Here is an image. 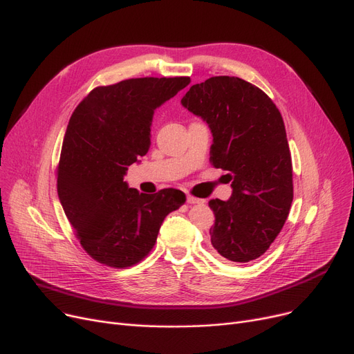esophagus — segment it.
<instances>
[{
    "instance_id": "34e87169",
    "label": "esophagus",
    "mask_w": 354,
    "mask_h": 354,
    "mask_svg": "<svg viewBox=\"0 0 354 354\" xmlns=\"http://www.w3.org/2000/svg\"><path fill=\"white\" fill-rule=\"evenodd\" d=\"M187 202L191 203V205H196V203H201L202 201H201L199 198L194 196V195H188V196H187Z\"/></svg>"
}]
</instances>
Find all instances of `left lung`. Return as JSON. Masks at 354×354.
<instances>
[{
    "instance_id": "1",
    "label": "left lung",
    "mask_w": 354,
    "mask_h": 354,
    "mask_svg": "<svg viewBox=\"0 0 354 354\" xmlns=\"http://www.w3.org/2000/svg\"><path fill=\"white\" fill-rule=\"evenodd\" d=\"M182 104L214 136L211 163L228 171L232 195L209 201L211 244L232 263L261 257L283 230L292 202V163L280 110L257 86L231 76L194 84Z\"/></svg>"
}]
</instances>
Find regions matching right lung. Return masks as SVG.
<instances>
[{
  "instance_id": "1",
  "label": "right lung",
  "mask_w": 354,
  "mask_h": 354,
  "mask_svg": "<svg viewBox=\"0 0 354 354\" xmlns=\"http://www.w3.org/2000/svg\"><path fill=\"white\" fill-rule=\"evenodd\" d=\"M191 83L189 77H138L99 86L74 109L57 166V192L83 250L95 261L127 268L155 247L167 214L187 196L167 188H127V166L151 146L153 111Z\"/></svg>"
}]
</instances>
